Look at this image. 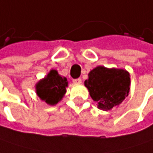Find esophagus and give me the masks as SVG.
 I'll list each match as a JSON object with an SVG mask.
<instances>
[{
    "label": "esophagus",
    "instance_id": "obj_1",
    "mask_svg": "<svg viewBox=\"0 0 153 153\" xmlns=\"http://www.w3.org/2000/svg\"><path fill=\"white\" fill-rule=\"evenodd\" d=\"M73 83L80 84L81 83V79H73Z\"/></svg>",
    "mask_w": 153,
    "mask_h": 153
}]
</instances>
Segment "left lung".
I'll return each instance as SVG.
<instances>
[{
	"label": "left lung",
	"instance_id": "1",
	"mask_svg": "<svg viewBox=\"0 0 153 153\" xmlns=\"http://www.w3.org/2000/svg\"><path fill=\"white\" fill-rule=\"evenodd\" d=\"M85 85L100 110H110L123 103L130 90L128 71L98 66L88 74Z\"/></svg>",
	"mask_w": 153,
	"mask_h": 153
}]
</instances>
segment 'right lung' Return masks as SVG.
I'll list each match as a JSON object with an SVG mask.
<instances>
[{"label":"right lung","instance_id":"1","mask_svg":"<svg viewBox=\"0 0 153 153\" xmlns=\"http://www.w3.org/2000/svg\"><path fill=\"white\" fill-rule=\"evenodd\" d=\"M68 84L67 78L62 77L56 70L52 69L47 76L37 82L36 92L41 100L50 105H55L62 99Z\"/></svg>","mask_w":153,"mask_h":153}]
</instances>
